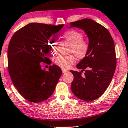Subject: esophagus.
Instances as JSON below:
<instances>
[{
    "label": "esophagus",
    "instance_id": "esophagus-1",
    "mask_svg": "<svg viewBox=\"0 0 128 128\" xmlns=\"http://www.w3.org/2000/svg\"><path fill=\"white\" fill-rule=\"evenodd\" d=\"M62 72L63 73H66V72H67V70H64V69H62Z\"/></svg>",
    "mask_w": 128,
    "mask_h": 128
}]
</instances>
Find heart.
I'll list each match as a JSON object with an SVG mask.
<instances>
[{
  "mask_svg": "<svg viewBox=\"0 0 128 128\" xmlns=\"http://www.w3.org/2000/svg\"><path fill=\"white\" fill-rule=\"evenodd\" d=\"M62 38L70 44L69 53H72L79 60H83L88 55L90 44L88 41L83 39L84 35L81 32L74 29L66 30L62 34ZM48 48L50 52L55 53L56 50V42L52 38L48 40ZM76 62L74 55H60L56 57L55 63L61 68L67 69Z\"/></svg>",
  "mask_w": 128,
  "mask_h": 128,
  "instance_id": "heart-1",
  "label": "heart"
}]
</instances>
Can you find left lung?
<instances>
[{"instance_id":"8db88e82","label":"left lung","mask_w":128,"mask_h":128,"mask_svg":"<svg viewBox=\"0 0 128 128\" xmlns=\"http://www.w3.org/2000/svg\"><path fill=\"white\" fill-rule=\"evenodd\" d=\"M70 24L71 28L83 29L90 44L88 55L76 66L81 71H70L74 76L72 92L79 99L91 102L102 96L112 79L116 67L114 42L108 29L92 19Z\"/></svg>"}]
</instances>
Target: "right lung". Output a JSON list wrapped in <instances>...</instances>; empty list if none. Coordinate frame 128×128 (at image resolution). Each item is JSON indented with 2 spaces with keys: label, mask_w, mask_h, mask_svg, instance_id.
I'll list each match as a JSON object with an SVG mask.
<instances>
[{
  "label": "right lung",
  "mask_w": 128,
  "mask_h": 128,
  "mask_svg": "<svg viewBox=\"0 0 128 128\" xmlns=\"http://www.w3.org/2000/svg\"><path fill=\"white\" fill-rule=\"evenodd\" d=\"M63 26L29 23L11 37L8 48V72L19 93L29 102L39 103L48 99L62 74L58 66L54 64L49 70H43L40 64L50 62L48 40Z\"/></svg>",
  "instance_id": "right-lung-1"
}]
</instances>
